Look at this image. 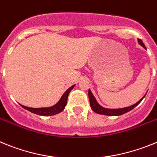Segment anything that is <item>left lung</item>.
Segmentation results:
<instances>
[{
  "label": "left lung",
  "instance_id": "obj_1",
  "mask_svg": "<svg viewBox=\"0 0 157 157\" xmlns=\"http://www.w3.org/2000/svg\"><path fill=\"white\" fill-rule=\"evenodd\" d=\"M138 43L139 44L142 46L144 48H146L144 44L143 43V42L141 41V39H138ZM145 96V95H144ZM88 97H89V101H90V107L92 108V110L93 111H95V113L99 114H104V115H109V116H118V115H122V114H125V113L128 112V111H131L135 107H137L139 103H141V100L144 99V97L142 99H141L137 103H136L135 104L132 105V106H129L127 107H124V108H120V109H107L104 108V107H101L99 103H97V101L95 100V97L92 95L91 90H88Z\"/></svg>",
  "mask_w": 157,
  "mask_h": 157
}]
</instances>
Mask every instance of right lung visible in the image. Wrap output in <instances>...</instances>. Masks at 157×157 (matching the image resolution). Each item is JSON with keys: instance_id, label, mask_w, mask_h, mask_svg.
<instances>
[{"instance_id": "1", "label": "right lung", "mask_w": 157, "mask_h": 157, "mask_svg": "<svg viewBox=\"0 0 157 157\" xmlns=\"http://www.w3.org/2000/svg\"><path fill=\"white\" fill-rule=\"evenodd\" d=\"M75 84L73 85L72 87L66 90V92L63 94L62 98L60 99L59 101L56 103L54 106H52L50 107H43V108H31V107H25L23 105L20 104L22 107H24V109L28 110V111H31V113L34 114H39V115H43V116H52L54 114H57L58 113L62 112L65 109V105L67 104V99H68V95H69V92H71V90L74 88Z\"/></svg>"}]
</instances>
